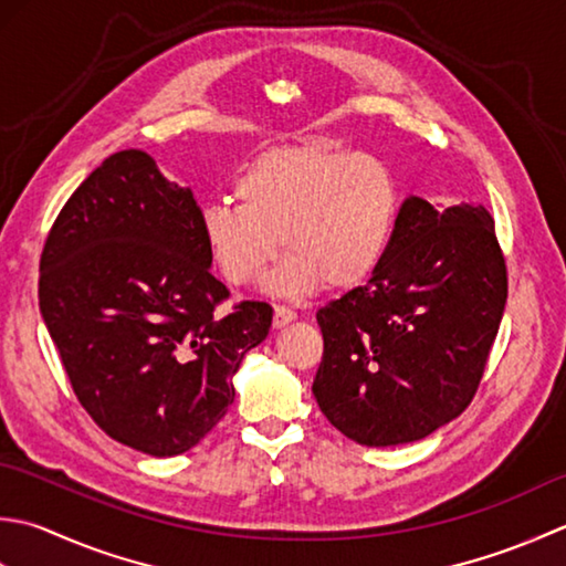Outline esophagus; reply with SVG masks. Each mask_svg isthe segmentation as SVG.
<instances>
[{
  "mask_svg": "<svg viewBox=\"0 0 566 566\" xmlns=\"http://www.w3.org/2000/svg\"><path fill=\"white\" fill-rule=\"evenodd\" d=\"M293 319H295L293 310H287V307H283V305H275V310H273V327H275V329L287 327Z\"/></svg>",
  "mask_w": 566,
  "mask_h": 566,
  "instance_id": "1",
  "label": "esophagus"
}]
</instances>
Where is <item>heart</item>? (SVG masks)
<instances>
[{"mask_svg": "<svg viewBox=\"0 0 566 566\" xmlns=\"http://www.w3.org/2000/svg\"><path fill=\"white\" fill-rule=\"evenodd\" d=\"M234 198L205 205V247L229 283L247 285L275 259L281 237L287 256L266 281L275 295L361 285L384 259L398 212L384 160L325 142L261 151L239 172Z\"/></svg>", "mask_w": 566, "mask_h": 566, "instance_id": "b5f03b06", "label": "heart"}]
</instances>
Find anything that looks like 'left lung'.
<instances>
[{
    "instance_id": "8db88e82",
    "label": "left lung",
    "mask_w": 566,
    "mask_h": 566,
    "mask_svg": "<svg viewBox=\"0 0 566 566\" xmlns=\"http://www.w3.org/2000/svg\"><path fill=\"white\" fill-rule=\"evenodd\" d=\"M505 297L486 207L410 195L368 283L319 307V410L366 447L424 440L474 398Z\"/></svg>"
}]
</instances>
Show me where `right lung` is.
Instances as JSON below:
<instances>
[{"label": "right lung", "instance_id": "add662e5", "mask_svg": "<svg viewBox=\"0 0 566 566\" xmlns=\"http://www.w3.org/2000/svg\"><path fill=\"white\" fill-rule=\"evenodd\" d=\"M190 188L129 148L102 160L41 253L39 307L83 408L112 440L188 452L234 402L232 378L269 337L273 310L229 297L210 273Z\"/></svg>", "mask_w": 566, "mask_h": 566}]
</instances>
